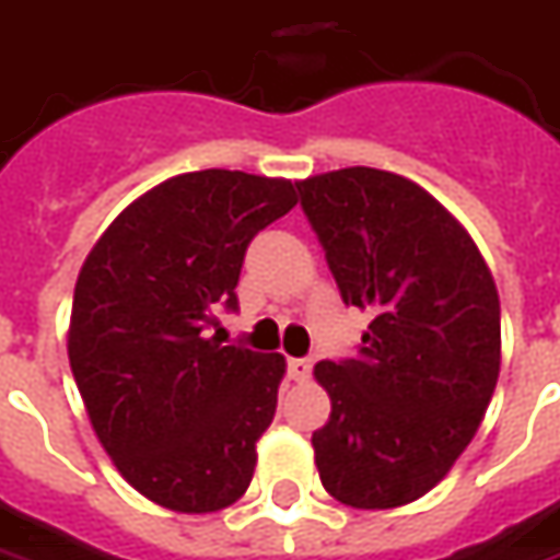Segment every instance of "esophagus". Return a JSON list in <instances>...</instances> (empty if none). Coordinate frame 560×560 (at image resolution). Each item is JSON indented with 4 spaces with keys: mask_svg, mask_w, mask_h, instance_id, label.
<instances>
[{
    "mask_svg": "<svg viewBox=\"0 0 560 560\" xmlns=\"http://www.w3.org/2000/svg\"><path fill=\"white\" fill-rule=\"evenodd\" d=\"M288 374L291 380H306L312 374V361L310 359H288Z\"/></svg>",
    "mask_w": 560,
    "mask_h": 560,
    "instance_id": "1",
    "label": "esophagus"
}]
</instances>
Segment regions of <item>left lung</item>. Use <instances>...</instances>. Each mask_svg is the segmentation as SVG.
I'll use <instances>...</instances> for the list:
<instances>
[{"label": "left lung", "mask_w": 560, "mask_h": 560, "mask_svg": "<svg viewBox=\"0 0 560 560\" xmlns=\"http://www.w3.org/2000/svg\"><path fill=\"white\" fill-rule=\"evenodd\" d=\"M346 306L371 310L359 355L318 361L330 417L318 478L352 509L420 500L485 420L500 376V294L471 235L423 186L340 168L296 184Z\"/></svg>", "instance_id": "left-lung-1"}]
</instances>
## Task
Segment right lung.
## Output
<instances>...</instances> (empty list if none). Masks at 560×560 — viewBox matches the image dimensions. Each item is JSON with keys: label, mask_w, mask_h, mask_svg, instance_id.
<instances>
[{"label": "right lung", "mask_w": 560, "mask_h": 560, "mask_svg": "<svg viewBox=\"0 0 560 560\" xmlns=\"http://www.w3.org/2000/svg\"><path fill=\"white\" fill-rule=\"evenodd\" d=\"M296 205L281 177L189 171L147 189L82 264L67 352L121 478L171 512L232 505L254 478L284 359L220 346L250 238Z\"/></svg>", "instance_id": "1"}]
</instances>
